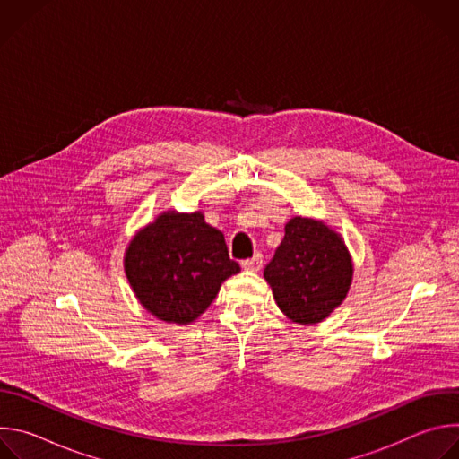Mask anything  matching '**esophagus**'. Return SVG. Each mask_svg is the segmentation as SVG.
Listing matches in <instances>:
<instances>
[{"label":"esophagus","mask_w":459,"mask_h":459,"mask_svg":"<svg viewBox=\"0 0 459 459\" xmlns=\"http://www.w3.org/2000/svg\"><path fill=\"white\" fill-rule=\"evenodd\" d=\"M241 267H243L245 271H250V273L261 271V267H264V255H261V254H254L250 259H245V261H243Z\"/></svg>","instance_id":"1"}]
</instances>
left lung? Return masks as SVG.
<instances>
[{"label":"left lung","instance_id":"8db88e82","mask_svg":"<svg viewBox=\"0 0 459 459\" xmlns=\"http://www.w3.org/2000/svg\"><path fill=\"white\" fill-rule=\"evenodd\" d=\"M352 274L342 236L323 221L301 216L285 225V238L264 271L278 307L299 325L319 323L340 307Z\"/></svg>","mask_w":459,"mask_h":459}]
</instances>
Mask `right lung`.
Segmentation results:
<instances>
[{"mask_svg": "<svg viewBox=\"0 0 459 459\" xmlns=\"http://www.w3.org/2000/svg\"><path fill=\"white\" fill-rule=\"evenodd\" d=\"M238 273L223 232L205 223L200 211L160 214L125 252V274L143 308L176 325L200 317Z\"/></svg>", "mask_w": 459, "mask_h": 459, "instance_id": "right-lung-1", "label": "right lung"}]
</instances>
